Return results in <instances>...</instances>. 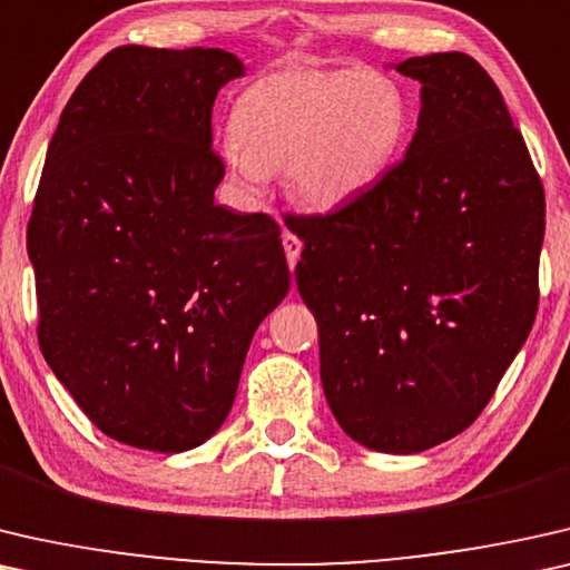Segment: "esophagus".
Returning <instances> with one entry per match:
<instances>
[{
    "label": "esophagus",
    "instance_id": "esophagus-1",
    "mask_svg": "<svg viewBox=\"0 0 570 570\" xmlns=\"http://www.w3.org/2000/svg\"><path fill=\"white\" fill-rule=\"evenodd\" d=\"M282 243H284V250H286L288 268L294 271L296 261H299V255H302V239L296 237V235H292V232H288V229H284V235H282Z\"/></svg>",
    "mask_w": 570,
    "mask_h": 570
}]
</instances>
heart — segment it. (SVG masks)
Masks as SVG:
<instances>
[{
	"mask_svg": "<svg viewBox=\"0 0 570 570\" xmlns=\"http://www.w3.org/2000/svg\"><path fill=\"white\" fill-rule=\"evenodd\" d=\"M411 102L395 77L374 69H288L239 95L222 139L229 178L247 194L284 167L309 208H338L387 170L405 141Z\"/></svg>",
	"mask_w": 570,
	"mask_h": 570,
	"instance_id": "obj_1",
	"label": "heart"
}]
</instances>
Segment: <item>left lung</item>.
Returning a JSON list of instances; mask_svg holds the SVG:
<instances>
[{
    "label": "left lung",
    "mask_w": 570,
    "mask_h": 570,
    "mask_svg": "<svg viewBox=\"0 0 570 570\" xmlns=\"http://www.w3.org/2000/svg\"><path fill=\"white\" fill-rule=\"evenodd\" d=\"M421 82L411 147L354 202L288 216L320 380L366 449L415 454L470 426L532 331L544 194L501 90L468 53L392 63Z\"/></svg>",
    "instance_id": "left-lung-1"
}]
</instances>
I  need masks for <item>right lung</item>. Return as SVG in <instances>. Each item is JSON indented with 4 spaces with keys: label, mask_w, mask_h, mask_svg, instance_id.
I'll use <instances>...</instances> for the list:
<instances>
[{
    "label": "right lung",
    "mask_w": 570,
    "mask_h": 570,
    "mask_svg": "<svg viewBox=\"0 0 570 570\" xmlns=\"http://www.w3.org/2000/svg\"><path fill=\"white\" fill-rule=\"evenodd\" d=\"M243 75L224 48L118 46L48 144L28 224L38 343L87 419L128 446L188 452L222 429L292 282L278 224L214 202L212 108Z\"/></svg>",
    "instance_id": "add662e5"
}]
</instances>
